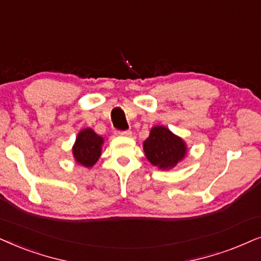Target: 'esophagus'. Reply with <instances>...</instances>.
Returning a JSON list of instances; mask_svg holds the SVG:
<instances>
[{
	"label": "esophagus",
	"mask_w": 261,
	"mask_h": 261,
	"mask_svg": "<svg viewBox=\"0 0 261 261\" xmlns=\"http://www.w3.org/2000/svg\"><path fill=\"white\" fill-rule=\"evenodd\" d=\"M117 135L119 136H131V131L130 130H124V131H117Z\"/></svg>",
	"instance_id": "esophagus-1"
}]
</instances>
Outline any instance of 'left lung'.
<instances>
[{"label":"left lung","instance_id":"1","mask_svg":"<svg viewBox=\"0 0 261 261\" xmlns=\"http://www.w3.org/2000/svg\"><path fill=\"white\" fill-rule=\"evenodd\" d=\"M145 156L160 169H171L185 158L187 147L181 138L165 126H154L143 143Z\"/></svg>","mask_w":261,"mask_h":261}]
</instances>
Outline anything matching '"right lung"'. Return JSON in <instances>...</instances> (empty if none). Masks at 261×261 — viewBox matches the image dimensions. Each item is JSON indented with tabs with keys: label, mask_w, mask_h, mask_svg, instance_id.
<instances>
[{
	"label": "right lung",
	"mask_w": 261,
	"mask_h": 261,
	"mask_svg": "<svg viewBox=\"0 0 261 261\" xmlns=\"http://www.w3.org/2000/svg\"><path fill=\"white\" fill-rule=\"evenodd\" d=\"M103 138L96 135L92 128H83L76 137L72 147L75 161L85 167H93L101 155Z\"/></svg>",
	"instance_id": "1"
}]
</instances>
